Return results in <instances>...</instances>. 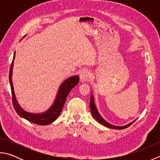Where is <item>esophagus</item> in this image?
Segmentation results:
<instances>
[{"label":"esophagus","mask_w":160,"mask_h":160,"mask_svg":"<svg viewBox=\"0 0 160 160\" xmlns=\"http://www.w3.org/2000/svg\"><path fill=\"white\" fill-rule=\"evenodd\" d=\"M90 75H91V73L88 70L84 69L82 71H80V80L82 81V82H84V81H87L90 78Z\"/></svg>","instance_id":"1"}]
</instances>
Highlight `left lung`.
<instances>
[{
  "label": "left lung",
  "instance_id": "8db88e82",
  "mask_svg": "<svg viewBox=\"0 0 160 160\" xmlns=\"http://www.w3.org/2000/svg\"><path fill=\"white\" fill-rule=\"evenodd\" d=\"M90 108H91V114L93 116V118L96 119V120L100 123L101 124H102L105 127H108L110 128H113V129H119V130H120V129H124L128 127L129 126H131L133 122L135 121H133L131 122V123H129L127 125L123 126V127H117V126H115L113 124H111L107 122L106 120H104V119L102 118L101 115H100V113H98V111L96 108V105H95V102H94V99H93V95H91V98H90Z\"/></svg>",
  "mask_w": 160,
  "mask_h": 160
}]
</instances>
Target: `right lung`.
Instances as JSON below:
<instances>
[{
	"instance_id": "obj_1",
	"label": "right lung",
	"mask_w": 160,
	"mask_h": 160,
	"mask_svg": "<svg viewBox=\"0 0 160 160\" xmlns=\"http://www.w3.org/2000/svg\"><path fill=\"white\" fill-rule=\"evenodd\" d=\"M15 54L16 53L14 52L13 60L11 64V67H10L9 75V83L10 86H11L12 90V103L13 107H14V109L16 111V113H18V115H19L20 117L29 121L30 122H32V123L38 125H48L53 121H55L58 118V117L59 116L61 111L62 110L64 104L65 103L68 94L69 93L71 90L75 86H76L78 82H79V76H71L64 81L63 83L61 84V86L60 87L58 93L57 94L55 101H54L52 106L48 110L42 113H28V112L23 110L22 108L20 107V106L18 103V102H17L16 99L15 93L14 91H13L12 76L13 61H14L15 59Z\"/></svg>"
}]
</instances>
